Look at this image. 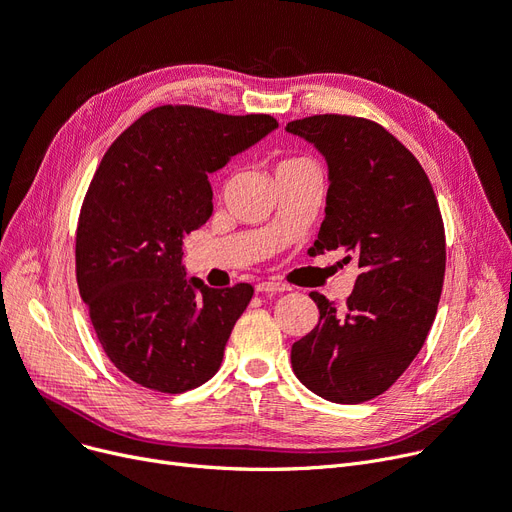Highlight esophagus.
Returning <instances> with one entry per match:
<instances>
[{"label":"esophagus","mask_w":512,"mask_h":512,"mask_svg":"<svg viewBox=\"0 0 512 512\" xmlns=\"http://www.w3.org/2000/svg\"><path fill=\"white\" fill-rule=\"evenodd\" d=\"M257 293H285L289 291L287 285H282V282H272V280H263V282H257Z\"/></svg>","instance_id":"34e87169"}]
</instances>
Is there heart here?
Segmentation results:
<instances>
[{
	"instance_id": "1",
	"label": "heart",
	"mask_w": 512,
	"mask_h": 512,
	"mask_svg": "<svg viewBox=\"0 0 512 512\" xmlns=\"http://www.w3.org/2000/svg\"><path fill=\"white\" fill-rule=\"evenodd\" d=\"M301 164H312V162H310V160H306V158L291 156V158L280 160V162H278V166H276V170H282V168H293V166H301Z\"/></svg>"
}]
</instances>
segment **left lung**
I'll return each instance as SVG.
<instances>
[{
  "mask_svg": "<svg viewBox=\"0 0 512 512\" xmlns=\"http://www.w3.org/2000/svg\"><path fill=\"white\" fill-rule=\"evenodd\" d=\"M329 164L325 221L312 253L356 259L346 308L316 291L318 325L293 344L297 380L331 403L384 394L422 350L445 278V227L422 164L373 120L323 113L287 124Z\"/></svg>",
  "mask_w": 512,
  "mask_h": 512,
  "instance_id": "left-lung-1",
  "label": "left lung"
}]
</instances>
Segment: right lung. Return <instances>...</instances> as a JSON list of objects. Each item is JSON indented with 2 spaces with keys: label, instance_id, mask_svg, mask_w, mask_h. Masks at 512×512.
<instances>
[{
  "label": "right lung",
  "instance_id": "right-lung-1",
  "mask_svg": "<svg viewBox=\"0 0 512 512\" xmlns=\"http://www.w3.org/2000/svg\"><path fill=\"white\" fill-rule=\"evenodd\" d=\"M268 113L162 105L109 145L82 202L75 278L109 361L164 394L219 371L253 287L185 278L183 238L213 213L208 173L274 130Z\"/></svg>",
  "mask_w": 512,
  "mask_h": 512
}]
</instances>
